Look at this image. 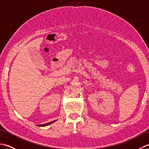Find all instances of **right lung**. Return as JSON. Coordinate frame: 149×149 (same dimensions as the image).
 <instances>
[{
    "label": "right lung",
    "mask_w": 149,
    "mask_h": 149,
    "mask_svg": "<svg viewBox=\"0 0 149 149\" xmlns=\"http://www.w3.org/2000/svg\"><path fill=\"white\" fill-rule=\"evenodd\" d=\"M55 121H56V120H54V121H52V122H49V123H45V124L39 125L38 126H40V127H44V126H47V125H50V124H51V123H52L53 122H54Z\"/></svg>",
    "instance_id": "1"
}]
</instances>
